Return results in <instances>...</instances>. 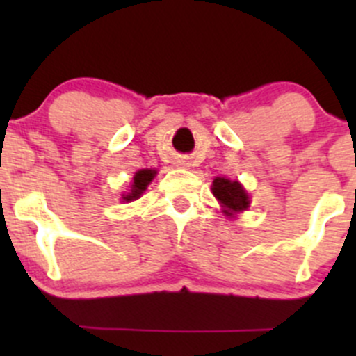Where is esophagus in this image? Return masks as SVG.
Wrapping results in <instances>:
<instances>
[{
	"label": "esophagus",
	"mask_w": 356,
	"mask_h": 356,
	"mask_svg": "<svg viewBox=\"0 0 356 356\" xmlns=\"http://www.w3.org/2000/svg\"><path fill=\"white\" fill-rule=\"evenodd\" d=\"M175 163H177L179 167H184V165H186V161H184V160H177V161H175Z\"/></svg>",
	"instance_id": "obj_1"
}]
</instances>
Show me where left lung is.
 I'll use <instances>...</instances> for the list:
<instances>
[{"label":"left lung","mask_w":356,"mask_h":356,"mask_svg":"<svg viewBox=\"0 0 356 356\" xmlns=\"http://www.w3.org/2000/svg\"><path fill=\"white\" fill-rule=\"evenodd\" d=\"M211 191H213L215 198L225 207V213H229V211H243L250 207L246 191L241 188L239 182L217 177L213 181V186H211Z\"/></svg>","instance_id":"left-lung-1"}]
</instances>
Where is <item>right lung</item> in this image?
I'll list each match as a JSON object with an SVG mask.
<instances>
[{"mask_svg":"<svg viewBox=\"0 0 356 356\" xmlns=\"http://www.w3.org/2000/svg\"><path fill=\"white\" fill-rule=\"evenodd\" d=\"M156 172L149 170V168H145V170H139L138 174L134 175V184H132L131 193H127V196H124L125 201H132L141 196V193L148 188V184L152 182V179L155 177Z\"/></svg>","mask_w":356,"mask_h":356,"instance_id":"add662e5","label":"right lung"}]
</instances>
